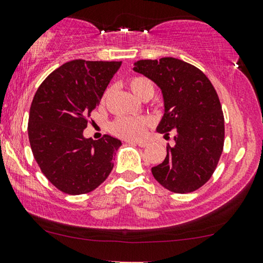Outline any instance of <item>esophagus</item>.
<instances>
[{"instance_id":"esophagus-1","label":"esophagus","mask_w":263,"mask_h":263,"mask_svg":"<svg viewBox=\"0 0 263 263\" xmlns=\"http://www.w3.org/2000/svg\"><path fill=\"white\" fill-rule=\"evenodd\" d=\"M132 143L138 145V146H140V147H146L148 145V143L145 142V140H137V142H132Z\"/></svg>"}]
</instances>
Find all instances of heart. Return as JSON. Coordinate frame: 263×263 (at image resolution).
I'll return each instance as SVG.
<instances>
[{
    "label": "heart",
    "instance_id": "heart-1",
    "mask_svg": "<svg viewBox=\"0 0 263 263\" xmlns=\"http://www.w3.org/2000/svg\"><path fill=\"white\" fill-rule=\"evenodd\" d=\"M132 93L139 99H150L155 93L152 82L144 77H135L128 81ZM150 125V120L145 117H119L111 124L113 135L124 139L140 138L146 127Z\"/></svg>",
    "mask_w": 263,
    "mask_h": 263
}]
</instances>
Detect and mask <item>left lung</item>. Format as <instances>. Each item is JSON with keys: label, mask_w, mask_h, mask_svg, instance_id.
<instances>
[{"label": "left lung", "mask_w": 263, "mask_h": 263, "mask_svg": "<svg viewBox=\"0 0 263 263\" xmlns=\"http://www.w3.org/2000/svg\"><path fill=\"white\" fill-rule=\"evenodd\" d=\"M133 70L162 92L164 115L157 132L176 133L175 145L152 175L172 193H193L209 181L222 155L224 118L217 93L202 70L176 58L139 60Z\"/></svg>", "instance_id": "8db88e82"}]
</instances>
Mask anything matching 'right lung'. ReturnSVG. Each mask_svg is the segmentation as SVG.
<instances>
[{
	"mask_svg": "<svg viewBox=\"0 0 263 263\" xmlns=\"http://www.w3.org/2000/svg\"><path fill=\"white\" fill-rule=\"evenodd\" d=\"M121 61L66 62L46 78L29 112L28 137L34 158L62 193L81 195L100 185L112 171L118 138H85L87 117L100 104Z\"/></svg>",
	"mask_w": 263,
	"mask_h": 263,
	"instance_id": "add662e5",
	"label": "right lung"
}]
</instances>
